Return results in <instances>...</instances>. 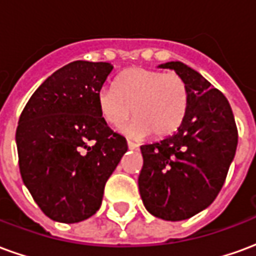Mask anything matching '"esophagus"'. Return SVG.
I'll return each instance as SVG.
<instances>
[{"label": "esophagus", "mask_w": 256, "mask_h": 256, "mask_svg": "<svg viewBox=\"0 0 256 256\" xmlns=\"http://www.w3.org/2000/svg\"><path fill=\"white\" fill-rule=\"evenodd\" d=\"M128 150H137V148H138V145L136 144V142H133V141H128Z\"/></svg>", "instance_id": "1"}]
</instances>
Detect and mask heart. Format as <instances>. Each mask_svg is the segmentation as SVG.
Listing matches in <instances>:
<instances>
[{"label":"heart","mask_w":256,"mask_h":256,"mask_svg":"<svg viewBox=\"0 0 256 256\" xmlns=\"http://www.w3.org/2000/svg\"><path fill=\"white\" fill-rule=\"evenodd\" d=\"M186 82L177 72L133 67L123 71L114 88L97 94L102 119L112 128H120L132 114L136 119L126 128L128 134L164 138L176 133L188 111Z\"/></svg>","instance_id":"heart-1"}]
</instances>
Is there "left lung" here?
<instances>
[{
  "instance_id": "obj_1",
  "label": "left lung",
  "mask_w": 256,
  "mask_h": 256,
  "mask_svg": "<svg viewBox=\"0 0 256 256\" xmlns=\"http://www.w3.org/2000/svg\"><path fill=\"white\" fill-rule=\"evenodd\" d=\"M186 82L188 111L172 137L141 146L138 188L145 208L166 220H188L212 203L237 148L236 122L220 90L181 62L160 64Z\"/></svg>"
}]
</instances>
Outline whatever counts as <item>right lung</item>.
Instances as JSON below:
<instances>
[{
    "label": "right lung",
    "mask_w": 256,
    "mask_h": 256,
    "mask_svg": "<svg viewBox=\"0 0 256 256\" xmlns=\"http://www.w3.org/2000/svg\"><path fill=\"white\" fill-rule=\"evenodd\" d=\"M110 63L72 62L34 92L16 128L19 168L50 220L75 224L100 208L104 186L128 150L102 119L97 94Z\"/></svg>",
    "instance_id": "obj_1"
}]
</instances>
